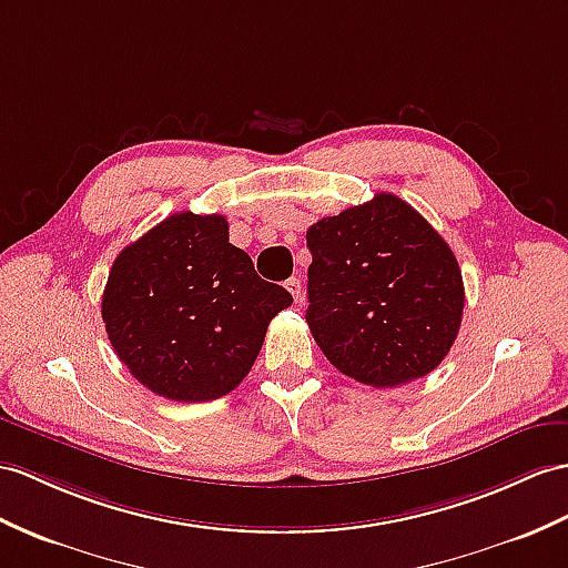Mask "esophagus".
<instances>
[{"instance_id":"obj_1","label":"esophagus","mask_w":568,"mask_h":568,"mask_svg":"<svg viewBox=\"0 0 568 568\" xmlns=\"http://www.w3.org/2000/svg\"><path fill=\"white\" fill-rule=\"evenodd\" d=\"M286 288H288V294L294 296V301L303 298V284H301V280H296V276H292V280L286 282Z\"/></svg>"}]
</instances>
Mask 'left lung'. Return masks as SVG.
<instances>
[{"mask_svg":"<svg viewBox=\"0 0 568 568\" xmlns=\"http://www.w3.org/2000/svg\"><path fill=\"white\" fill-rule=\"evenodd\" d=\"M311 335L327 362L393 388L432 373L458 337L465 286L450 245L390 192L306 233Z\"/></svg>","mask_w":568,"mask_h":568,"instance_id":"8db88e82","label":"left lung"}]
</instances>
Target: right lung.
<instances>
[{
    "mask_svg": "<svg viewBox=\"0 0 568 568\" xmlns=\"http://www.w3.org/2000/svg\"><path fill=\"white\" fill-rule=\"evenodd\" d=\"M294 303L229 243L221 214L178 212L115 257L101 313L120 362L175 403H210L251 373L272 317Z\"/></svg>",
    "mask_w": 568,
    "mask_h": 568,
    "instance_id": "obj_1",
    "label": "right lung"
}]
</instances>
